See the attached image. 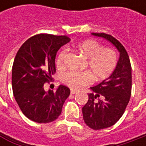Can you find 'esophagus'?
<instances>
[{
  "instance_id": "34e87169",
  "label": "esophagus",
  "mask_w": 146,
  "mask_h": 146,
  "mask_svg": "<svg viewBox=\"0 0 146 146\" xmlns=\"http://www.w3.org/2000/svg\"><path fill=\"white\" fill-rule=\"evenodd\" d=\"M76 92L77 91H76V89H70V93L71 94H75V93H76Z\"/></svg>"
}]
</instances>
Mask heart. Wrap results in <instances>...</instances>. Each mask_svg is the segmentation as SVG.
<instances>
[{
  "instance_id": "1",
  "label": "heart",
  "mask_w": 146,
  "mask_h": 146,
  "mask_svg": "<svg viewBox=\"0 0 146 146\" xmlns=\"http://www.w3.org/2000/svg\"><path fill=\"white\" fill-rule=\"evenodd\" d=\"M76 49L87 60L86 68L88 72L67 71L62 76V81L73 88H79L87 85L92 81V76L97 81L107 79L114 72L118 62V57L115 49L102 48L93 40H86L76 44ZM67 48L59 52L57 58V65L59 67L64 66Z\"/></svg>"
}]
</instances>
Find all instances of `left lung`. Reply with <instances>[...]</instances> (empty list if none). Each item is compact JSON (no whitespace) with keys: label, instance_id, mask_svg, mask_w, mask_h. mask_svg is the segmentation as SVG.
<instances>
[{"label":"left lung","instance_id":"left-lung-1","mask_svg":"<svg viewBox=\"0 0 146 146\" xmlns=\"http://www.w3.org/2000/svg\"><path fill=\"white\" fill-rule=\"evenodd\" d=\"M110 42L119 52L114 72L99 84L91 87L88 101L82 108L87 126L100 130L113 126L122 117L132 92V66L126 49L115 37L106 33H92Z\"/></svg>","mask_w":146,"mask_h":146}]
</instances>
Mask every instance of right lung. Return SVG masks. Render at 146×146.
Returning a JSON list of instances; mask_svg holds the SVG:
<instances>
[{
  "instance_id": "right-lung-1",
  "label": "right lung",
  "mask_w": 146,
  "mask_h": 146,
  "mask_svg": "<svg viewBox=\"0 0 146 146\" xmlns=\"http://www.w3.org/2000/svg\"><path fill=\"white\" fill-rule=\"evenodd\" d=\"M70 40L66 36L38 34L23 43L16 54L12 68L13 93L22 112L29 119L46 123L61 115L70 90L60 85L55 92L49 89L47 92L44 84L52 81L57 52Z\"/></svg>"
}]
</instances>
